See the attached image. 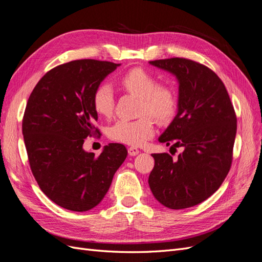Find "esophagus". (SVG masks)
Here are the masks:
<instances>
[{"instance_id":"esophagus-1","label":"esophagus","mask_w":262,"mask_h":262,"mask_svg":"<svg viewBox=\"0 0 262 262\" xmlns=\"http://www.w3.org/2000/svg\"><path fill=\"white\" fill-rule=\"evenodd\" d=\"M128 153H129L130 156H136V155H138L140 153V150L137 147L131 146V147L128 148Z\"/></svg>"}]
</instances>
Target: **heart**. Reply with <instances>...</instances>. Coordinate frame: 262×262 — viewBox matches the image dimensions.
<instances>
[{"label":"heart","instance_id":"obj_1","mask_svg":"<svg viewBox=\"0 0 262 262\" xmlns=\"http://www.w3.org/2000/svg\"><path fill=\"white\" fill-rule=\"evenodd\" d=\"M121 89L139 97L136 120H119L108 130L109 138L132 146H141L154 136L155 126L152 115L158 122H168L177 110V94L167 84H157L156 77L148 71L134 68L122 74L118 80ZM93 107L98 116L109 118L115 107V95L107 84L99 85L93 94Z\"/></svg>","mask_w":262,"mask_h":262}]
</instances>
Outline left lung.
Instances as JSON below:
<instances>
[{
	"label": "left lung",
	"mask_w": 262,
	"mask_h": 262,
	"mask_svg": "<svg viewBox=\"0 0 262 262\" xmlns=\"http://www.w3.org/2000/svg\"><path fill=\"white\" fill-rule=\"evenodd\" d=\"M149 64L176 76L179 84L177 115L158 141L184 147L176 161L167 153L152 154L150 191L166 208L194 207L216 191L231 168L237 130L234 107L223 82L205 66L184 58Z\"/></svg>",
	"instance_id": "obj_1"
}]
</instances>
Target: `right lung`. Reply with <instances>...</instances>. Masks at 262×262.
<instances>
[{
	"label": "right lung",
	"instance_id": "1",
	"mask_svg": "<svg viewBox=\"0 0 262 262\" xmlns=\"http://www.w3.org/2000/svg\"><path fill=\"white\" fill-rule=\"evenodd\" d=\"M120 66L92 59L64 63L46 73L31 92L23 136L33 175L51 201L70 211L96 207L128 155L109 143L99 156L86 152L84 139L99 133L93 94Z\"/></svg>",
	"mask_w": 262,
	"mask_h": 262
}]
</instances>
